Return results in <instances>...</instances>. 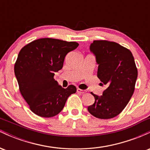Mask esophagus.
Here are the masks:
<instances>
[{"instance_id": "obj_1", "label": "esophagus", "mask_w": 150, "mask_h": 150, "mask_svg": "<svg viewBox=\"0 0 150 150\" xmlns=\"http://www.w3.org/2000/svg\"><path fill=\"white\" fill-rule=\"evenodd\" d=\"M77 92L78 93H80V94H85V93L87 92V91L85 90V89H77Z\"/></svg>"}]
</instances>
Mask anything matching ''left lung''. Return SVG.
<instances>
[{"label":"left lung","instance_id":"left-lung-1","mask_svg":"<svg viewBox=\"0 0 150 150\" xmlns=\"http://www.w3.org/2000/svg\"><path fill=\"white\" fill-rule=\"evenodd\" d=\"M98 65L97 77L107 88L101 96L91 94L95 101L88 106L92 116L109 119L118 116L135 90L137 70L131 51L116 42L94 41L89 46Z\"/></svg>","mask_w":150,"mask_h":150}]
</instances>
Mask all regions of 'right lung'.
Returning <instances> with one entry per match:
<instances>
[{
	"label": "right lung",
	"mask_w": 150,
	"mask_h": 150,
	"mask_svg": "<svg viewBox=\"0 0 150 150\" xmlns=\"http://www.w3.org/2000/svg\"><path fill=\"white\" fill-rule=\"evenodd\" d=\"M77 42L44 38L24 46L15 64L20 91L32 112L50 118L63 110L74 85L63 88L53 78L62 69L65 56L78 46Z\"/></svg>",
	"instance_id": "add662e5"
}]
</instances>
